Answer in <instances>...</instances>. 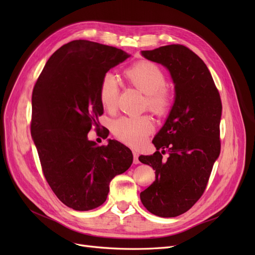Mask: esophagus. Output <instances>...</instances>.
<instances>
[{"label":"esophagus","instance_id":"esophagus-1","mask_svg":"<svg viewBox=\"0 0 255 255\" xmlns=\"http://www.w3.org/2000/svg\"><path fill=\"white\" fill-rule=\"evenodd\" d=\"M133 156H134V159H133V163L135 164V165H137V164H139V159H138V152H136V151H133Z\"/></svg>","mask_w":255,"mask_h":255}]
</instances>
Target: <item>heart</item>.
Instances as JSON below:
<instances>
[{"label": "heart", "instance_id": "obj_1", "mask_svg": "<svg viewBox=\"0 0 255 255\" xmlns=\"http://www.w3.org/2000/svg\"><path fill=\"white\" fill-rule=\"evenodd\" d=\"M126 76L129 84L145 95L144 109H148L158 117H164L173 105V97L167 85V76L157 64L150 60H141L128 67ZM120 84L114 73L106 72L99 86L100 103L106 111L113 112L118 104ZM154 129L149 116L121 117L112 125L113 134L128 145L138 146L143 143Z\"/></svg>", "mask_w": 255, "mask_h": 255}]
</instances>
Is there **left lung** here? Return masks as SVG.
Listing matches in <instances>:
<instances>
[{"label": "left lung", "instance_id": "left-lung-1", "mask_svg": "<svg viewBox=\"0 0 255 255\" xmlns=\"http://www.w3.org/2000/svg\"><path fill=\"white\" fill-rule=\"evenodd\" d=\"M142 55L170 71L175 101L152 141L157 151L139 156L155 170V181L140 192V200L154 215L176 217L201 198L220 154L221 99L204 61L185 45H164Z\"/></svg>", "mask_w": 255, "mask_h": 255}]
</instances>
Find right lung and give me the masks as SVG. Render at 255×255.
I'll list each match as a JSON object with an SVG mask.
<instances>
[{
  "label": "right lung",
  "instance_id": "obj_1",
  "mask_svg": "<svg viewBox=\"0 0 255 255\" xmlns=\"http://www.w3.org/2000/svg\"><path fill=\"white\" fill-rule=\"evenodd\" d=\"M128 56L110 45L73 40L54 52L34 86L30 133L42 172L56 197L75 211L103 204L111 181L133 163L121 142L98 145L87 137L103 114L102 76Z\"/></svg>",
  "mask_w": 255,
  "mask_h": 255
}]
</instances>
